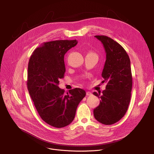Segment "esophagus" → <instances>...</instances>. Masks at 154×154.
<instances>
[{
    "label": "esophagus",
    "instance_id": "1",
    "mask_svg": "<svg viewBox=\"0 0 154 154\" xmlns=\"http://www.w3.org/2000/svg\"><path fill=\"white\" fill-rule=\"evenodd\" d=\"M86 95L87 96H91L92 93L90 91H86Z\"/></svg>",
    "mask_w": 154,
    "mask_h": 154
}]
</instances>
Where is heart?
I'll use <instances>...</instances> for the list:
<instances>
[{
	"instance_id": "obj_1",
	"label": "heart",
	"mask_w": 154,
	"mask_h": 154,
	"mask_svg": "<svg viewBox=\"0 0 154 154\" xmlns=\"http://www.w3.org/2000/svg\"><path fill=\"white\" fill-rule=\"evenodd\" d=\"M88 54H93V53H91V52H90V53H88Z\"/></svg>"
}]
</instances>
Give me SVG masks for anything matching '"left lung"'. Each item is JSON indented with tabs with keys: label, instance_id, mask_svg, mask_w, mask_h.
Listing matches in <instances>:
<instances>
[{
	"label": "left lung",
	"instance_id": "left-lung-1",
	"mask_svg": "<svg viewBox=\"0 0 154 154\" xmlns=\"http://www.w3.org/2000/svg\"><path fill=\"white\" fill-rule=\"evenodd\" d=\"M94 36L102 43L106 53L102 77L106 86L102 94L93 93L100 99L93 113L97 121L111 125L124 116L130 101L132 88L130 60L124 49L113 39L103 35Z\"/></svg>",
	"mask_w": 154,
	"mask_h": 154
}]
</instances>
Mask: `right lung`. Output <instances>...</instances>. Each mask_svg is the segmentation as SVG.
I'll return each mask as SVG.
<instances>
[{"instance_id":"obj_1","label":"right lung","mask_w":154,"mask_h":154,"mask_svg":"<svg viewBox=\"0 0 154 154\" xmlns=\"http://www.w3.org/2000/svg\"><path fill=\"white\" fill-rule=\"evenodd\" d=\"M77 42L76 39L44 42L29 62L27 84L30 97L41 119L57 128L72 122L78 105L86 95L85 90L77 88L64 94L58 86L66 71L64 56Z\"/></svg>"}]
</instances>
